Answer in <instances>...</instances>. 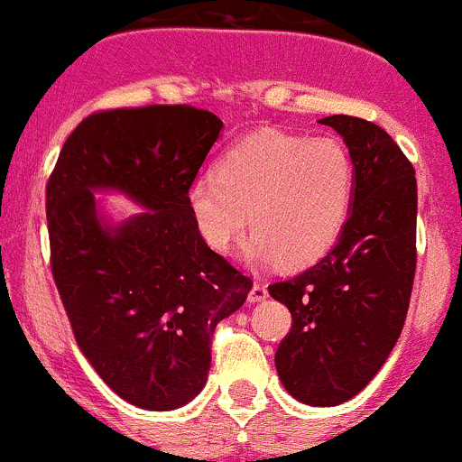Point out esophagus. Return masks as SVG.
<instances>
[{"label": "esophagus", "mask_w": 462, "mask_h": 462, "mask_svg": "<svg viewBox=\"0 0 462 462\" xmlns=\"http://www.w3.org/2000/svg\"><path fill=\"white\" fill-rule=\"evenodd\" d=\"M265 297H268V288H265L261 282H254L253 291H250V295H248V301L257 304V301H263Z\"/></svg>", "instance_id": "1"}]
</instances>
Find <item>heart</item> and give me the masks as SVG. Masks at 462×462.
Listing matches in <instances>:
<instances>
[{
  "mask_svg": "<svg viewBox=\"0 0 462 462\" xmlns=\"http://www.w3.org/2000/svg\"><path fill=\"white\" fill-rule=\"evenodd\" d=\"M353 194L356 170L342 143L263 129L236 143L218 174H199L188 205L214 253H227L250 221L248 259L304 268L337 244Z\"/></svg>",
  "mask_w": 462,
  "mask_h": 462,
  "instance_id": "heart-1",
  "label": "heart"
}]
</instances>
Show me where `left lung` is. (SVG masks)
<instances>
[{
	"label": "left lung",
	"mask_w": 462,
	"mask_h": 462,
	"mask_svg": "<svg viewBox=\"0 0 462 462\" xmlns=\"http://www.w3.org/2000/svg\"><path fill=\"white\" fill-rule=\"evenodd\" d=\"M356 170V194L337 244L313 268L273 283L291 333L274 353L283 389L310 407L360 393L393 351L416 273V171L393 138L369 120L328 116Z\"/></svg>",
	"instance_id": "8db88e82"
}]
</instances>
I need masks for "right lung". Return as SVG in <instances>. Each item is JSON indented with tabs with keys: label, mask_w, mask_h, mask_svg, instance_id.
<instances>
[{
	"label": "right lung",
	"mask_w": 462,
	"mask_h": 462,
	"mask_svg": "<svg viewBox=\"0 0 462 462\" xmlns=\"http://www.w3.org/2000/svg\"><path fill=\"white\" fill-rule=\"evenodd\" d=\"M223 123L188 105L100 111L67 138L46 185L51 268L73 335L114 393L171 411L208 382L214 328L253 279L208 248L188 205ZM143 209L111 222L96 193Z\"/></svg>",
	"instance_id": "1"
}]
</instances>
